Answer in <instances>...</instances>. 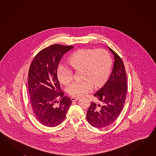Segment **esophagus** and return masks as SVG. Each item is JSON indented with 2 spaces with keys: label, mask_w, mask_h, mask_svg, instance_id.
Wrapping results in <instances>:
<instances>
[{
  "label": "esophagus",
  "mask_w": 156,
  "mask_h": 156,
  "mask_svg": "<svg viewBox=\"0 0 156 156\" xmlns=\"http://www.w3.org/2000/svg\"><path fill=\"white\" fill-rule=\"evenodd\" d=\"M79 99H80L79 97H72V98H71V100L72 101L78 100Z\"/></svg>",
  "instance_id": "1"
}]
</instances>
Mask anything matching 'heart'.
<instances>
[{
    "mask_svg": "<svg viewBox=\"0 0 156 156\" xmlns=\"http://www.w3.org/2000/svg\"><path fill=\"white\" fill-rule=\"evenodd\" d=\"M68 63L73 70H83V82L72 83L66 90L72 96L80 97L92 91L94 84L100 86L105 82L110 73L111 59L108 52L104 49L82 48L70 56ZM56 75L59 82L64 85L73 79L72 70L62 65L58 66Z\"/></svg>",
    "mask_w": 156,
    "mask_h": 156,
    "instance_id": "b5f03b06",
    "label": "heart"
}]
</instances>
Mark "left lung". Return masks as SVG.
<instances>
[{
    "mask_svg": "<svg viewBox=\"0 0 156 156\" xmlns=\"http://www.w3.org/2000/svg\"><path fill=\"white\" fill-rule=\"evenodd\" d=\"M108 48L114 56L113 69L107 82L94 94L102 104L92 102L87 113L89 124L97 128L106 127L118 118L126 96L127 82L124 64L121 58Z\"/></svg>",
    "mask_w": 156,
    "mask_h": 156,
    "instance_id": "8db88e82",
    "label": "left lung"
}]
</instances>
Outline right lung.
Wrapping results in <instances>:
<instances>
[{"label":"right lung","mask_w":156,"mask_h":156,"mask_svg":"<svg viewBox=\"0 0 156 156\" xmlns=\"http://www.w3.org/2000/svg\"><path fill=\"white\" fill-rule=\"evenodd\" d=\"M73 48L58 44L50 46L35 56L30 67L28 86L32 108L38 121L46 126L62 124L72 102L69 97L64 96L56 70L64 54Z\"/></svg>","instance_id":"1"}]
</instances>
